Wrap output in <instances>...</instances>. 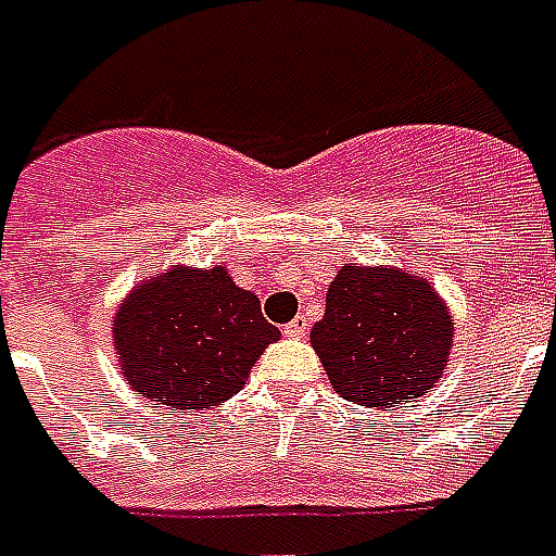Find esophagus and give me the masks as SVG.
Segmentation results:
<instances>
[{"instance_id":"1","label":"esophagus","mask_w":556,"mask_h":556,"mask_svg":"<svg viewBox=\"0 0 556 556\" xmlns=\"http://www.w3.org/2000/svg\"><path fill=\"white\" fill-rule=\"evenodd\" d=\"M306 330H309V321H306L304 315H295V318L283 327V332H287L290 339H304Z\"/></svg>"}]
</instances>
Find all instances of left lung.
<instances>
[{
  "instance_id": "left-lung-1",
  "label": "left lung",
  "mask_w": 556,
  "mask_h": 556,
  "mask_svg": "<svg viewBox=\"0 0 556 556\" xmlns=\"http://www.w3.org/2000/svg\"><path fill=\"white\" fill-rule=\"evenodd\" d=\"M309 341L339 396L362 407H399L442 379L454 318L419 275L348 264L327 290Z\"/></svg>"
}]
</instances>
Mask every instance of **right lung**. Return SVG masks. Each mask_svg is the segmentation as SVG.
<instances>
[{
	"instance_id": "1",
	"label": "right lung",
	"mask_w": 556,
	"mask_h": 556,
	"mask_svg": "<svg viewBox=\"0 0 556 556\" xmlns=\"http://www.w3.org/2000/svg\"><path fill=\"white\" fill-rule=\"evenodd\" d=\"M119 370L137 393L180 413L232 399L273 341L261 301L224 266H175L131 290L114 315Z\"/></svg>"
}]
</instances>
